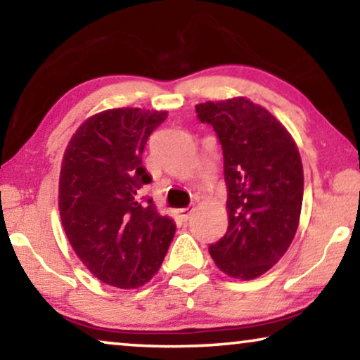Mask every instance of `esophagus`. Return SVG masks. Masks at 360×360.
Wrapping results in <instances>:
<instances>
[{"label":"esophagus","mask_w":360,"mask_h":360,"mask_svg":"<svg viewBox=\"0 0 360 360\" xmlns=\"http://www.w3.org/2000/svg\"><path fill=\"white\" fill-rule=\"evenodd\" d=\"M193 210H195V206H188V208H181L180 210V216L184 219H188L191 214H193Z\"/></svg>","instance_id":"1"}]
</instances>
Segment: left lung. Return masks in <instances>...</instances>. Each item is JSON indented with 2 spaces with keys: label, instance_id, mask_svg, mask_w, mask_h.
Instances as JSON below:
<instances>
[{
  "label": "left lung",
  "instance_id": "1",
  "mask_svg": "<svg viewBox=\"0 0 360 360\" xmlns=\"http://www.w3.org/2000/svg\"><path fill=\"white\" fill-rule=\"evenodd\" d=\"M223 147L229 226L210 254L221 272L252 280L283 257L297 233L303 203V165L282 122L238 96L196 105Z\"/></svg>",
  "mask_w": 360,
  "mask_h": 360
}]
</instances>
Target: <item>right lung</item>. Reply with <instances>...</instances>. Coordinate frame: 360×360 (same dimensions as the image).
I'll use <instances>...</instances> for the list:
<instances>
[{
	"label": "right lung",
	"instance_id": "1",
	"mask_svg": "<svg viewBox=\"0 0 360 360\" xmlns=\"http://www.w3.org/2000/svg\"><path fill=\"white\" fill-rule=\"evenodd\" d=\"M167 111L116 108L88 117L68 142L58 180V210L68 243L103 283L137 288L160 269L176 226L142 200L149 136Z\"/></svg>",
	"mask_w": 360,
	"mask_h": 360
}]
</instances>
